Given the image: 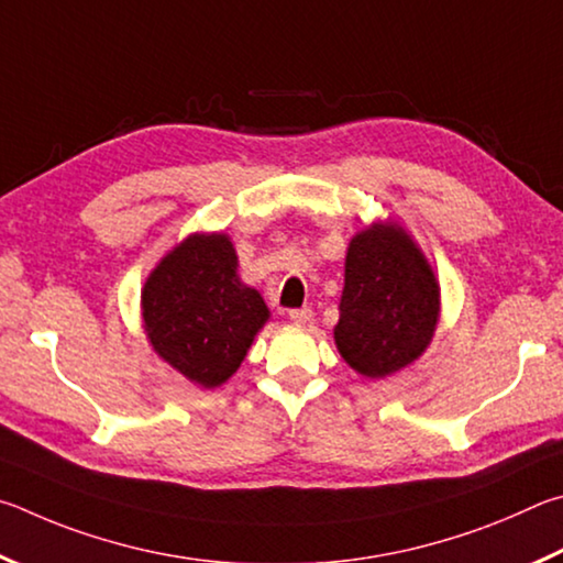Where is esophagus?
Returning <instances> with one entry per match:
<instances>
[{
    "label": "esophagus",
    "instance_id": "1",
    "mask_svg": "<svg viewBox=\"0 0 563 563\" xmlns=\"http://www.w3.org/2000/svg\"><path fill=\"white\" fill-rule=\"evenodd\" d=\"M311 317H313V311H311L309 307H303V309H289V319H291L294 323H309Z\"/></svg>",
    "mask_w": 563,
    "mask_h": 563
}]
</instances>
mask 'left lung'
<instances>
[{
  "mask_svg": "<svg viewBox=\"0 0 563 563\" xmlns=\"http://www.w3.org/2000/svg\"><path fill=\"white\" fill-rule=\"evenodd\" d=\"M438 311L435 274L400 227L376 224L353 236L333 329L353 371L383 378L406 368L428 349Z\"/></svg>",
  "mask_w": 563,
  "mask_h": 563,
  "instance_id": "8db88e82",
  "label": "left lung"
}]
</instances>
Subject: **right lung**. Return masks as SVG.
I'll list each match as a JSON object with an SVG mask.
<instances>
[{
	"mask_svg": "<svg viewBox=\"0 0 563 563\" xmlns=\"http://www.w3.org/2000/svg\"><path fill=\"white\" fill-rule=\"evenodd\" d=\"M224 234H192L157 264L143 289V321L153 349L185 378L214 388L240 368L269 319L260 291L236 276Z\"/></svg>",
	"mask_w": 563,
	"mask_h": 563,
	"instance_id": "right-lung-1",
	"label": "right lung"
}]
</instances>
